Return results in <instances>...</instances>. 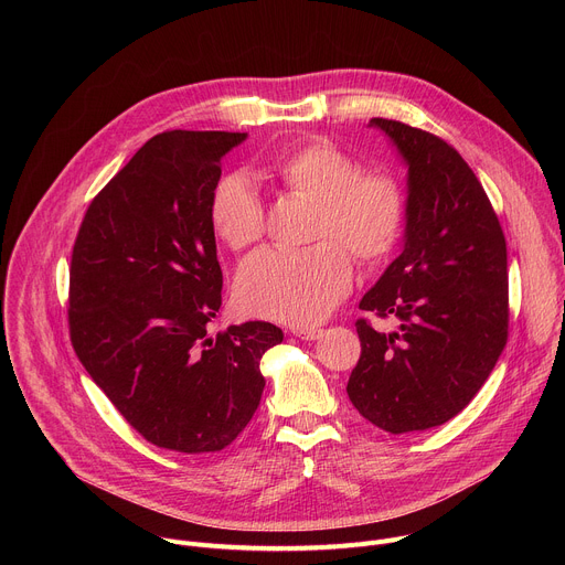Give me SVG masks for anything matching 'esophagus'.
Instances as JSON below:
<instances>
[{
	"mask_svg": "<svg viewBox=\"0 0 565 565\" xmlns=\"http://www.w3.org/2000/svg\"><path fill=\"white\" fill-rule=\"evenodd\" d=\"M292 333H295L297 338H301V340H317V338H319L321 333H324V331H321V329H315V327H312V329H308V327H306V329H292Z\"/></svg>",
	"mask_w": 565,
	"mask_h": 565,
	"instance_id": "1",
	"label": "esophagus"
}]
</instances>
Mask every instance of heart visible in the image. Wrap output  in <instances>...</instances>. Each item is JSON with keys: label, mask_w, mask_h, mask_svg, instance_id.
<instances>
[{"label": "heart", "mask_w": 565, "mask_h": 565, "mask_svg": "<svg viewBox=\"0 0 565 565\" xmlns=\"http://www.w3.org/2000/svg\"><path fill=\"white\" fill-rule=\"evenodd\" d=\"M279 183L312 203L317 214L308 250L268 248L241 266L234 281L236 306L246 315L310 327L324 319L353 281L351 249L360 264L386 259L407 223V194L384 172H362V163L329 140H310L273 166ZM210 227L234 253L255 246L266 232V207L250 179H221L207 203Z\"/></svg>", "instance_id": "obj_1"}]
</instances>
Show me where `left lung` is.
<instances>
[{
  "label": "left lung",
  "mask_w": 565,
  "mask_h": 565,
  "mask_svg": "<svg viewBox=\"0 0 565 565\" xmlns=\"http://www.w3.org/2000/svg\"><path fill=\"white\" fill-rule=\"evenodd\" d=\"M409 166L405 250L360 308L395 317L397 333L358 319L353 407L388 434L438 427L486 384L508 344V248L499 216L462 156L436 134L371 118Z\"/></svg>",
  "instance_id": "obj_1"
}]
</instances>
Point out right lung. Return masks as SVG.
<instances>
[{"mask_svg": "<svg viewBox=\"0 0 565 565\" xmlns=\"http://www.w3.org/2000/svg\"><path fill=\"white\" fill-rule=\"evenodd\" d=\"M246 134L163 131L94 196L68 268L77 360L151 445L225 449L253 420L262 355L284 340L268 321L210 338L223 275L207 203L221 158Z\"/></svg>", "mask_w": 565, "mask_h": 565, "instance_id": "1", "label": "right lung"}]
</instances>
